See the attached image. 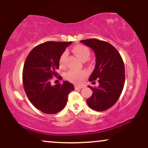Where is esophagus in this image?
I'll return each instance as SVG.
<instances>
[{
	"mask_svg": "<svg viewBox=\"0 0 148 148\" xmlns=\"http://www.w3.org/2000/svg\"><path fill=\"white\" fill-rule=\"evenodd\" d=\"M74 88H75L76 90L82 89V88H84V86H74Z\"/></svg>",
	"mask_w": 148,
	"mask_h": 148,
	"instance_id": "obj_1",
	"label": "esophagus"
}]
</instances>
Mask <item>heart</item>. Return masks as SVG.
I'll use <instances>...</instances> for the list:
<instances>
[{
	"instance_id": "1",
	"label": "heart",
	"mask_w": 148,
	"mask_h": 148,
	"mask_svg": "<svg viewBox=\"0 0 148 148\" xmlns=\"http://www.w3.org/2000/svg\"><path fill=\"white\" fill-rule=\"evenodd\" d=\"M73 52L81 59L83 61L86 60L89 58L90 56V51L88 48L87 47L84 45H76L73 48ZM67 57V52L64 51L60 56V59H59V64L61 67H64L65 66L66 63V59ZM87 73L86 71H69V72L67 73L66 74V78L69 80V81H72L73 83H76V84H79L81 82L83 79H84L85 76H86Z\"/></svg>"
}]
</instances>
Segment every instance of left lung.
<instances>
[{
	"mask_svg": "<svg viewBox=\"0 0 148 148\" xmlns=\"http://www.w3.org/2000/svg\"><path fill=\"white\" fill-rule=\"evenodd\" d=\"M81 43L94 51L96 64L89 78L97 79L99 86L92 88V95L87 99L88 106L97 111L108 109L116 103L125 85V64L121 56L108 42L97 39L81 40Z\"/></svg>",
	"mask_w": 148,
	"mask_h": 148,
	"instance_id": "1",
	"label": "left lung"
}]
</instances>
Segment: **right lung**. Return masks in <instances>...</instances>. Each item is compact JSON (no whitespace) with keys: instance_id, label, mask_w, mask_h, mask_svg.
Instances as JSON below:
<instances>
[{"instance_id":"right-lung-1","label":"right lung","mask_w":148,"mask_h":148,"mask_svg":"<svg viewBox=\"0 0 148 148\" xmlns=\"http://www.w3.org/2000/svg\"><path fill=\"white\" fill-rule=\"evenodd\" d=\"M71 44L72 42H45L35 47L25 59L23 69L24 90L32 104L47 114L63 109L68 95L74 90L67 81L62 84L51 85L53 76L58 75L60 56Z\"/></svg>"}]
</instances>
